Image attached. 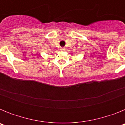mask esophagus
<instances>
[{"label": "esophagus", "mask_w": 125, "mask_h": 125, "mask_svg": "<svg viewBox=\"0 0 125 125\" xmlns=\"http://www.w3.org/2000/svg\"><path fill=\"white\" fill-rule=\"evenodd\" d=\"M61 51H64L65 50H66V48H65L64 47H61Z\"/></svg>", "instance_id": "34e87169"}]
</instances>
